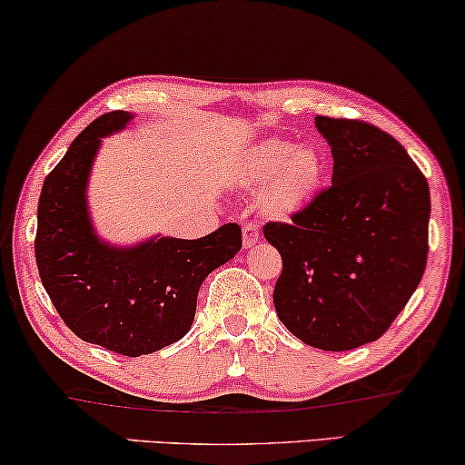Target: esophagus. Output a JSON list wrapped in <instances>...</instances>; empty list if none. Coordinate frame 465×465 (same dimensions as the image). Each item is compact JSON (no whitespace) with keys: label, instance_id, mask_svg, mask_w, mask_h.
Listing matches in <instances>:
<instances>
[{"label":"esophagus","instance_id":"1","mask_svg":"<svg viewBox=\"0 0 465 465\" xmlns=\"http://www.w3.org/2000/svg\"><path fill=\"white\" fill-rule=\"evenodd\" d=\"M261 240V233H259V227L252 225V223H246L242 227V242H244V248H252L259 244Z\"/></svg>","mask_w":465,"mask_h":465}]
</instances>
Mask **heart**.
Instances as JSON below:
<instances>
[{
    "instance_id": "b5f03b06",
    "label": "heart",
    "mask_w": 465,
    "mask_h": 465,
    "mask_svg": "<svg viewBox=\"0 0 465 465\" xmlns=\"http://www.w3.org/2000/svg\"><path fill=\"white\" fill-rule=\"evenodd\" d=\"M240 182L256 193L262 217L290 221L307 211L328 177V161L317 143L269 137L252 143L240 158Z\"/></svg>"
}]
</instances>
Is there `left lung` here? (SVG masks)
<instances>
[{
	"label": "left lung",
	"instance_id": "obj_1",
	"mask_svg": "<svg viewBox=\"0 0 465 465\" xmlns=\"http://www.w3.org/2000/svg\"><path fill=\"white\" fill-rule=\"evenodd\" d=\"M334 156L331 188L292 223H267L282 254L280 322L304 344L351 351L378 341L424 275L430 190L392 135L315 116Z\"/></svg>",
	"mask_w": 465,
	"mask_h": 465
}]
</instances>
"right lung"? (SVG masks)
Returning <instances> with one entry per match:
<instances>
[{
  "label": "right lung",
  "mask_w": 465,
  "mask_h": 465,
  "mask_svg": "<svg viewBox=\"0 0 465 465\" xmlns=\"http://www.w3.org/2000/svg\"><path fill=\"white\" fill-rule=\"evenodd\" d=\"M131 119L124 110L102 114L45 177L35 256L45 292L81 341L140 357L188 334L200 286L238 254L242 232L227 223L198 240L152 235L131 246L100 238L87 204L92 166L104 137Z\"/></svg>",
  "instance_id": "1"
}]
</instances>
